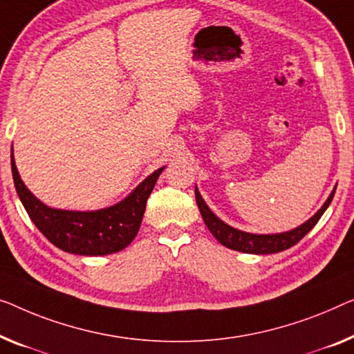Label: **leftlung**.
<instances>
[{
  "mask_svg": "<svg viewBox=\"0 0 354 354\" xmlns=\"http://www.w3.org/2000/svg\"><path fill=\"white\" fill-rule=\"evenodd\" d=\"M334 194L335 191H332L329 198L326 200V203L321 207V209L313 216L312 219H308L307 223L302 224L297 229L284 232V234H277V235H254V234H248V232L236 230L225 223H223L218 216L213 214V211L207 207V203L203 202L202 195L198 194L197 189H195V200H197L198 209L200 213H202L205 224H207V227L221 245L227 246L234 251L248 252V254H273V252L284 251L288 250V248L294 246L295 243H299V241L315 227L324 211L328 209L332 198H334Z\"/></svg>",
  "mask_w": 354,
  "mask_h": 354,
  "instance_id": "8db88e82",
  "label": "left lung"
}]
</instances>
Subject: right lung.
<instances>
[{
	"label": "right lung",
	"instance_id": "obj_1",
	"mask_svg": "<svg viewBox=\"0 0 354 354\" xmlns=\"http://www.w3.org/2000/svg\"><path fill=\"white\" fill-rule=\"evenodd\" d=\"M15 191L41 234L60 250L81 256L113 254L129 246L138 234L146 202L163 168L147 176L122 202L98 211H65L46 207L31 194L10 157Z\"/></svg>",
	"mask_w": 354,
	"mask_h": 354
}]
</instances>
